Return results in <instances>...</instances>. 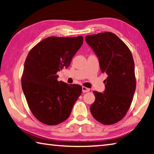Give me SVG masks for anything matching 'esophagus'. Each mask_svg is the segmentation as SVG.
<instances>
[{
  "label": "esophagus",
  "mask_w": 154,
  "mask_h": 154,
  "mask_svg": "<svg viewBox=\"0 0 154 154\" xmlns=\"http://www.w3.org/2000/svg\"><path fill=\"white\" fill-rule=\"evenodd\" d=\"M82 92L83 93H87L88 91H90V88H87L85 87H82Z\"/></svg>",
  "instance_id": "34e87169"
}]
</instances>
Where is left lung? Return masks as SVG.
<instances>
[{
	"mask_svg": "<svg viewBox=\"0 0 154 154\" xmlns=\"http://www.w3.org/2000/svg\"><path fill=\"white\" fill-rule=\"evenodd\" d=\"M86 42L97 56L104 80L103 93L93 91L95 101L91 105V114L101 124L111 125L125 116L136 88L134 63L130 49L112 32L88 35Z\"/></svg>",
	"mask_w": 154,
	"mask_h": 154,
	"instance_id": "1",
	"label": "left lung"
}]
</instances>
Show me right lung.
I'll use <instances>...</instances> for the list:
<instances>
[{
    "label": "right lung",
    "mask_w": 154,
    "mask_h": 154,
    "mask_svg": "<svg viewBox=\"0 0 154 154\" xmlns=\"http://www.w3.org/2000/svg\"><path fill=\"white\" fill-rule=\"evenodd\" d=\"M83 37L50 36L29 51L21 77V87L29 109L40 122L57 125L68 118L81 95L82 87L57 80V72L69 66Z\"/></svg>",
    "instance_id": "1"
}]
</instances>
